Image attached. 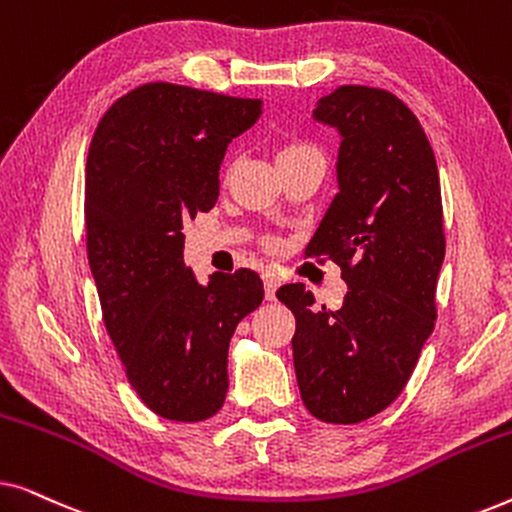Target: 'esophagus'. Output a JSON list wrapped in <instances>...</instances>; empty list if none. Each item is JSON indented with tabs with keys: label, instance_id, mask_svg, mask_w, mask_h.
I'll list each match as a JSON object with an SVG mask.
<instances>
[{
	"label": "esophagus",
	"instance_id": "obj_1",
	"mask_svg": "<svg viewBox=\"0 0 512 512\" xmlns=\"http://www.w3.org/2000/svg\"><path fill=\"white\" fill-rule=\"evenodd\" d=\"M263 284H265V300H275V293L279 289V279L272 275H265Z\"/></svg>",
	"mask_w": 512,
	"mask_h": 512
}]
</instances>
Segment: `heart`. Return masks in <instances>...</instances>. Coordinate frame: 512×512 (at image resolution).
<instances>
[{
  "label": "heart",
  "instance_id": "1",
  "mask_svg": "<svg viewBox=\"0 0 512 512\" xmlns=\"http://www.w3.org/2000/svg\"><path fill=\"white\" fill-rule=\"evenodd\" d=\"M310 146H303V144H293V146H286V149L279 153V156H284V153H296V151H307Z\"/></svg>",
  "mask_w": 512,
  "mask_h": 512
}]
</instances>
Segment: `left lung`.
<instances>
[{"instance_id":"8db88e82","label":"left lung","mask_w":512,"mask_h":512,"mask_svg":"<svg viewBox=\"0 0 512 512\" xmlns=\"http://www.w3.org/2000/svg\"><path fill=\"white\" fill-rule=\"evenodd\" d=\"M312 121L338 132V193L307 244L340 265V310L314 307L303 284L277 298L296 317L293 366L305 408L321 422L356 424L396 401L436 321L445 258L433 149L396 95L342 86Z\"/></svg>"}]
</instances>
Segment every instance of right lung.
I'll list each match as a JSON object with an SVG mask.
<instances>
[{"label":"right lung","instance_id":"add662e5","mask_svg":"<svg viewBox=\"0 0 512 512\" xmlns=\"http://www.w3.org/2000/svg\"><path fill=\"white\" fill-rule=\"evenodd\" d=\"M261 114V100L146 83L111 104L90 142L88 261L104 326L132 389L172 422L219 412L230 338L263 300L254 270L200 284L181 233L216 205L228 144Z\"/></svg>","mask_w":512,"mask_h":512}]
</instances>
